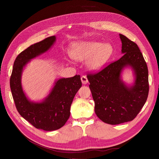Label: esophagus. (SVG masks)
<instances>
[{
    "label": "esophagus",
    "instance_id": "esophagus-1",
    "mask_svg": "<svg viewBox=\"0 0 159 159\" xmlns=\"http://www.w3.org/2000/svg\"><path fill=\"white\" fill-rule=\"evenodd\" d=\"M81 82H82L83 84H87L88 82V80L87 78V77L83 75L81 77Z\"/></svg>",
    "mask_w": 159,
    "mask_h": 159
}]
</instances>
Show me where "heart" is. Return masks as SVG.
I'll return each mask as SVG.
<instances>
[{
  "label": "heart",
  "mask_w": 159,
  "mask_h": 159,
  "mask_svg": "<svg viewBox=\"0 0 159 159\" xmlns=\"http://www.w3.org/2000/svg\"><path fill=\"white\" fill-rule=\"evenodd\" d=\"M112 46L108 43L93 41H80L71 47V56L77 60L88 59L86 66L90 70L96 71L106 64L112 54Z\"/></svg>",
  "instance_id": "b5f03b06"
}]
</instances>
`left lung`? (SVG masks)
Segmentation results:
<instances>
[{
    "label": "left lung",
    "instance_id": "8db88e82",
    "mask_svg": "<svg viewBox=\"0 0 159 159\" xmlns=\"http://www.w3.org/2000/svg\"><path fill=\"white\" fill-rule=\"evenodd\" d=\"M119 60L95 74L88 75L89 87L95 102V112L104 123L117 125L133 120L145 105L148 94V74L146 62L138 46L123 34ZM131 68L132 84L122 80L124 69Z\"/></svg>",
    "mask_w": 159,
    "mask_h": 159
}]
</instances>
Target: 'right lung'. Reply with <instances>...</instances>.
<instances>
[{
	"mask_svg": "<svg viewBox=\"0 0 159 159\" xmlns=\"http://www.w3.org/2000/svg\"><path fill=\"white\" fill-rule=\"evenodd\" d=\"M56 40L55 36H50L22 52L14 62L10 80L12 95L18 113L34 127L47 131L59 129L68 121L71 103L81 87L80 75L56 80L48 95L38 102L28 98L21 79L24 68L31 60L48 51Z\"/></svg>",
	"mask_w": 159,
	"mask_h": 159,
	"instance_id": "right-lung-1",
	"label": "right lung"
}]
</instances>
